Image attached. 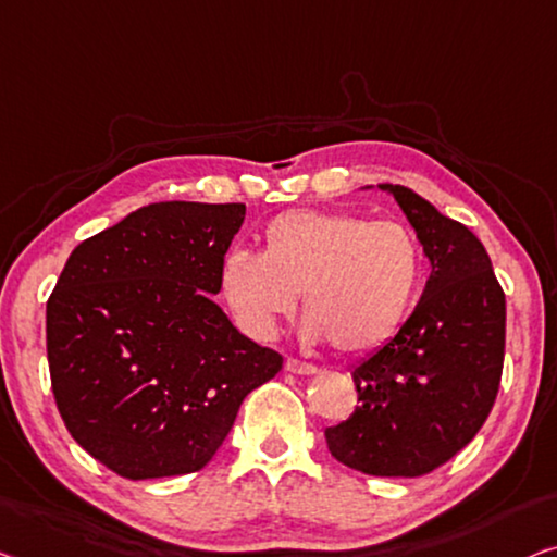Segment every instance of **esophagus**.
I'll return each instance as SVG.
<instances>
[{
    "mask_svg": "<svg viewBox=\"0 0 557 557\" xmlns=\"http://www.w3.org/2000/svg\"><path fill=\"white\" fill-rule=\"evenodd\" d=\"M285 370L293 372V375H314V372H318V364L297 360V358H287L285 360Z\"/></svg>",
    "mask_w": 557,
    "mask_h": 557,
    "instance_id": "obj_1",
    "label": "esophagus"
}]
</instances>
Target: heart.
Instances as JSON below:
<instances>
[{
    "label": "heart",
    "instance_id": "b5f03b06",
    "mask_svg": "<svg viewBox=\"0 0 557 557\" xmlns=\"http://www.w3.org/2000/svg\"><path fill=\"white\" fill-rule=\"evenodd\" d=\"M422 247L397 220L289 210L260 235V257L232 252L222 289L243 325L268 337L302 297L307 335L358 355L395 335L418 295Z\"/></svg>",
    "mask_w": 557,
    "mask_h": 557
}]
</instances>
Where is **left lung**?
<instances>
[{"instance_id": "8db88e82", "label": "left lung", "mask_w": 557, "mask_h": 557, "mask_svg": "<svg viewBox=\"0 0 557 557\" xmlns=\"http://www.w3.org/2000/svg\"><path fill=\"white\" fill-rule=\"evenodd\" d=\"M389 189L433 272L397 335L352 370L358 408L325 430L332 458L364 475L420 478L455 458L491 414L505 360V293L485 247L400 185Z\"/></svg>"}]
</instances>
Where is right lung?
<instances>
[{"label": "right lung", "instance_id": "obj_1", "mask_svg": "<svg viewBox=\"0 0 557 557\" xmlns=\"http://www.w3.org/2000/svg\"><path fill=\"white\" fill-rule=\"evenodd\" d=\"M245 205L154 202L74 247L47 300L70 435L127 480L202 470L282 355L232 327L222 289Z\"/></svg>", "mask_w": 557, "mask_h": 557}]
</instances>
